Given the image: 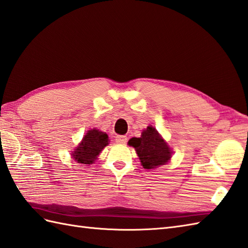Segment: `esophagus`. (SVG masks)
<instances>
[{
	"label": "esophagus",
	"instance_id": "34e87169",
	"mask_svg": "<svg viewBox=\"0 0 248 248\" xmlns=\"http://www.w3.org/2000/svg\"><path fill=\"white\" fill-rule=\"evenodd\" d=\"M115 142L119 143V144H125L127 142V138H126V136H117L115 137Z\"/></svg>",
	"mask_w": 248,
	"mask_h": 248
}]
</instances>
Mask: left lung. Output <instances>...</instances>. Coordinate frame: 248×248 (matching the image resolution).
I'll list each match as a JSON object with an SVG mask.
<instances>
[{
	"label": "left lung",
	"mask_w": 248,
	"mask_h": 248,
	"mask_svg": "<svg viewBox=\"0 0 248 248\" xmlns=\"http://www.w3.org/2000/svg\"><path fill=\"white\" fill-rule=\"evenodd\" d=\"M128 144L135 147L144 169L163 166L172 156V152L167 143L152 126H147V128L143 130L140 138H131Z\"/></svg>",
	"instance_id": "obj_1"
}]
</instances>
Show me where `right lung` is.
<instances>
[{
	"label": "right lung",
	"instance_id": "right-lung-1",
	"mask_svg": "<svg viewBox=\"0 0 248 248\" xmlns=\"http://www.w3.org/2000/svg\"><path fill=\"white\" fill-rule=\"evenodd\" d=\"M108 136L105 133L91 129L82 138L78 147H76L73 153V159L78 163H93L103 148L108 145Z\"/></svg>",
	"mask_w": 248,
	"mask_h": 248
}]
</instances>
